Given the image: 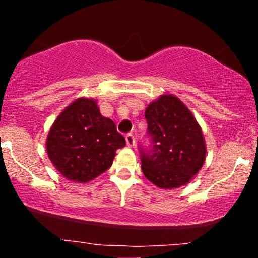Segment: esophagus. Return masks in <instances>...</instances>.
Wrapping results in <instances>:
<instances>
[{"instance_id":"esophagus-1","label":"esophagus","mask_w":258,"mask_h":258,"mask_svg":"<svg viewBox=\"0 0 258 258\" xmlns=\"http://www.w3.org/2000/svg\"><path fill=\"white\" fill-rule=\"evenodd\" d=\"M126 144L128 147H135L136 141H135V136H133V133H127L126 135Z\"/></svg>"}]
</instances>
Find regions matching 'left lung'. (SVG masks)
Listing matches in <instances>:
<instances>
[{"mask_svg": "<svg viewBox=\"0 0 258 258\" xmlns=\"http://www.w3.org/2000/svg\"><path fill=\"white\" fill-rule=\"evenodd\" d=\"M153 148L142 152V171L161 189L185 185L206 159L201 127L188 106L173 94H161L146 109Z\"/></svg>", "mask_w": 258, "mask_h": 258, "instance_id": "1", "label": "left lung"}]
</instances>
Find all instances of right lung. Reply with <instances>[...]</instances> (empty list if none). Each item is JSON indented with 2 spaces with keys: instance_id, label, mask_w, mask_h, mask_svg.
Masks as SVG:
<instances>
[{
  "instance_id": "add662e5",
  "label": "right lung",
  "mask_w": 258,
  "mask_h": 258,
  "mask_svg": "<svg viewBox=\"0 0 258 258\" xmlns=\"http://www.w3.org/2000/svg\"><path fill=\"white\" fill-rule=\"evenodd\" d=\"M125 146L112 120L100 114L97 100L85 97L58 115L46 139L53 166L76 183L90 182L108 170L116 150Z\"/></svg>"
}]
</instances>
